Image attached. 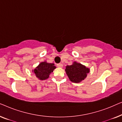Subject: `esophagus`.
I'll return each mask as SVG.
<instances>
[{
    "mask_svg": "<svg viewBox=\"0 0 122 122\" xmlns=\"http://www.w3.org/2000/svg\"><path fill=\"white\" fill-rule=\"evenodd\" d=\"M57 66L59 68H62L63 66V64H61V63H59V64H57Z\"/></svg>",
    "mask_w": 122,
    "mask_h": 122,
    "instance_id": "obj_1",
    "label": "esophagus"
}]
</instances>
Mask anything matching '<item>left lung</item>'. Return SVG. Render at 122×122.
<instances>
[{
    "instance_id": "obj_1",
    "label": "left lung",
    "mask_w": 122,
    "mask_h": 122,
    "mask_svg": "<svg viewBox=\"0 0 122 122\" xmlns=\"http://www.w3.org/2000/svg\"><path fill=\"white\" fill-rule=\"evenodd\" d=\"M66 74L70 81L73 83H81L87 76L90 69L81 63L74 61L71 66H66Z\"/></svg>"
}]
</instances>
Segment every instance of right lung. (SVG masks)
I'll list each match as a JSON object with an SVG mask.
<instances>
[{"instance_id": "right-lung-1", "label": "right lung", "mask_w": 122, "mask_h": 122, "mask_svg": "<svg viewBox=\"0 0 122 122\" xmlns=\"http://www.w3.org/2000/svg\"><path fill=\"white\" fill-rule=\"evenodd\" d=\"M56 68L54 63H49L46 61L40 63L39 64L33 69L32 71L36 75V77L39 80H46L49 77V75Z\"/></svg>"}]
</instances>
